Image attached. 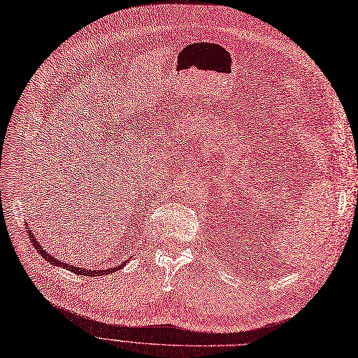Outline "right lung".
I'll return each mask as SVG.
<instances>
[{
  "label": "right lung",
  "instance_id": "right-lung-1",
  "mask_svg": "<svg viewBox=\"0 0 358 358\" xmlns=\"http://www.w3.org/2000/svg\"><path fill=\"white\" fill-rule=\"evenodd\" d=\"M26 231L29 233V239H31V242H32V245L35 246V249H38V252H39V255H41L43 258H45L51 266H57V267H63V268H68L69 271H72V273H75V274H79V275H87V277H99V275H104V274H112L113 271H117L119 268H122L125 264H127V261L125 262H122V264H119L117 267H113V268H104V270H88V268H84V267H73V266H71V264H68V262H64V261H59L56 257H52V255H50L48 254V250H45L41 245L38 243V241L35 239V236H34V233H32V230H29V229H26Z\"/></svg>",
  "mask_w": 358,
  "mask_h": 358
}]
</instances>
